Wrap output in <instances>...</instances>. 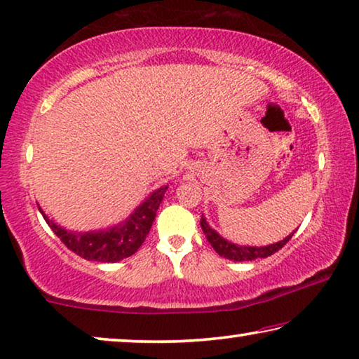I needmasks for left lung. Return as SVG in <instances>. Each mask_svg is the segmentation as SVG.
Listing matches in <instances>:
<instances>
[{"instance_id":"1","label":"left lung","mask_w":359,"mask_h":359,"mask_svg":"<svg viewBox=\"0 0 359 359\" xmlns=\"http://www.w3.org/2000/svg\"><path fill=\"white\" fill-rule=\"evenodd\" d=\"M201 226H202L203 234H205L207 241L212 244L215 252H217L219 257H224L233 262H249V260H255V258H266L269 255H273V253H276L279 249H283V247L287 244L290 237L294 236V233L297 231L295 229L294 233L289 234L287 237H284L283 241L276 242V244H269L264 247H252V245H237V244H233V242L226 241L223 236H219L217 231L207 223V219L203 215L201 218Z\"/></svg>"}]
</instances>
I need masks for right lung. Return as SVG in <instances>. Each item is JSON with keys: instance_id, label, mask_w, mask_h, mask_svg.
Here are the masks:
<instances>
[{"instance_id": "right-lung-1", "label": "right lung", "mask_w": 359, "mask_h": 359, "mask_svg": "<svg viewBox=\"0 0 359 359\" xmlns=\"http://www.w3.org/2000/svg\"><path fill=\"white\" fill-rule=\"evenodd\" d=\"M167 189L168 184L154 191L123 222L106 229L88 231V233L67 231L60 224L54 223L53 219H49L48 215L41 210V207H38V210L43 215L49 228L54 231V234L76 255L88 262L115 263L133 255L146 241V236L151 231L154 219H156L157 208L162 203Z\"/></svg>"}]
</instances>
